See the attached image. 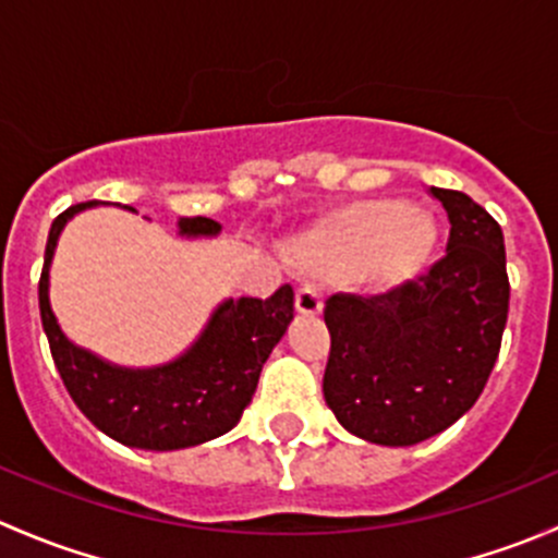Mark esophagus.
<instances>
[{
    "instance_id": "esophagus-1",
    "label": "esophagus",
    "mask_w": 558,
    "mask_h": 558,
    "mask_svg": "<svg viewBox=\"0 0 558 558\" xmlns=\"http://www.w3.org/2000/svg\"><path fill=\"white\" fill-rule=\"evenodd\" d=\"M294 305L300 315H318L320 307H324V300H320V294L313 289V286H302V289L296 291Z\"/></svg>"
}]
</instances>
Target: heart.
<instances>
[{
	"instance_id": "obj_1",
	"label": "heart",
	"mask_w": 558,
	"mask_h": 558,
	"mask_svg": "<svg viewBox=\"0 0 558 558\" xmlns=\"http://www.w3.org/2000/svg\"><path fill=\"white\" fill-rule=\"evenodd\" d=\"M437 245V227L404 199H375L318 223L291 245L302 269L345 278L378 256V269L399 280L421 272Z\"/></svg>"
}]
</instances>
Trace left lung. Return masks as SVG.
Segmentation results:
<instances>
[{
	"mask_svg": "<svg viewBox=\"0 0 558 558\" xmlns=\"http://www.w3.org/2000/svg\"><path fill=\"white\" fill-rule=\"evenodd\" d=\"M446 207V256L386 294H335L324 399L351 435L415 446L456 424L481 397L502 345L510 283L499 223L461 191Z\"/></svg>",
	"mask_w": 558,
	"mask_h": 558,
	"instance_id": "left-lung-1",
	"label": "left lung"
}]
</instances>
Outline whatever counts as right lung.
Listing matches in <instances>:
<instances>
[{
    "label": "right lung",
    "mask_w": 558,
    "mask_h": 558,
    "mask_svg": "<svg viewBox=\"0 0 558 558\" xmlns=\"http://www.w3.org/2000/svg\"><path fill=\"white\" fill-rule=\"evenodd\" d=\"M102 202H86L61 213L45 245L39 275V315L56 369L81 413L116 442L143 451H180L234 429L251 404L258 375L272 348L294 318V289L283 286L269 300H223L205 329L172 362L156 367H121L75 345L50 307V264L61 232L77 213ZM123 210L134 207L123 205ZM185 240L218 238L213 218H180Z\"/></svg>",
    "instance_id": "add662e5"
}]
</instances>
